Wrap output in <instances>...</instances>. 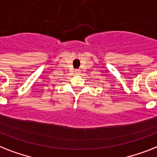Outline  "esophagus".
<instances>
[{
	"instance_id": "34e87169",
	"label": "esophagus",
	"mask_w": 157,
	"mask_h": 157,
	"mask_svg": "<svg viewBox=\"0 0 157 157\" xmlns=\"http://www.w3.org/2000/svg\"><path fill=\"white\" fill-rule=\"evenodd\" d=\"M81 72V70L80 69H76L75 70V73H76V74H79Z\"/></svg>"
}]
</instances>
